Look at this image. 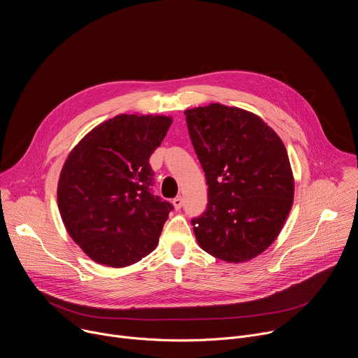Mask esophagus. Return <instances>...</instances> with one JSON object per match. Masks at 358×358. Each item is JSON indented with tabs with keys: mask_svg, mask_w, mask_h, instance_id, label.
<instances>
[{
	"mask_svg": "<svg viewBox=\"0 0 358 358\" xmlns=\"http://www.w3.org/2000/svg\"><path fill=\"white\" fill-rule=\"evenodd\" d=\"M173 206H174L176 210H180V208L182 207V198H181V196H176V198L173 199Z\"/></svg>",
	"mask_w": 358,
	"mask_h": 358,
	"instance_id": "34e87169",
	"label": "esophagus"
}]
</instances>
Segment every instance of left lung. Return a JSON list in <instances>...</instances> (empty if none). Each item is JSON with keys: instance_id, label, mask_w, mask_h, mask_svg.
I'll return each instance as SVG.
<instances>
[{"instance_id": "obj_1", "label": "left lung", "mask_w": 358, "mask_h": 358, "mask_svg": "<svg viewBox=\"0 0 358 358\" xmlns=\"http://www.w3.org/2000/svg\"><path fill=\"white\" fill-rule=\"evenodd\" d=\"M184 115L208 184L207 211L191 220L199 246L231 264L258 257L293 203L285 144L261 117L238 108L211 103Z\"/></svg>"}]
</instances>
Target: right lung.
I'll return each mask as SVG.
<instances>
[{"instance_id":"obj_1","label":"right lung","mask_w":358,"mask_h":358,"mask_svg":"<svg viewBox=\"0 0 358 358\" xmlns=\"http://www.w3.org/2000/svg\"><path fill=\"white\" fill-rule=\"evenodd\" d=\"M171 123L167 116L119 115L69 152L58 207L68 234L94 262L123 268L156 249L173 206L152 194L148 159Z\"/></svg>"}]
</instances>
